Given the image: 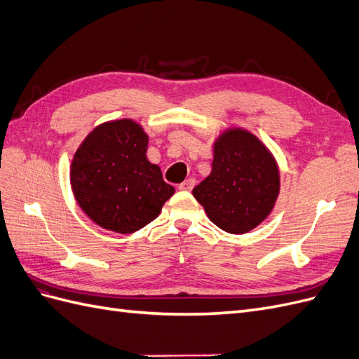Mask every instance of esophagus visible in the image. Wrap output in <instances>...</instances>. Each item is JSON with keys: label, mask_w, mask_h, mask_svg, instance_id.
<instances>
[{"label": "esophagus", "mask_w": 359, "mask_h": 359, "mask_svg": "<svg viewBox=\"0 0 359 359\" xmlns=\"http://www.w3.org/2000/svg\"><path fill=\"white\" fill-rule=\"evenodd\" d=\"M194 184H196V180L189 178V180H186L184 182H181L180 186H178V189H180V190H184V191H190V190L194 187Z\"/></svg>", "instance_id": "1"}]
</instances>
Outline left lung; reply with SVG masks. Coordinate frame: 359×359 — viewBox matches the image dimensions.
<instances>
[{
	"label": "left lung",
	"instance_id": "8db88e82",
	"mask_svg": "<svg viewBox=\"0 0 359 359\" xmlns=\"http://www.w3.org/2000/svg\"><path fill=\"white\" fill-rule=\"evenodd\" d=\"M278 190L274 157L256 136L233 128L215 142L211 173L193 189V196L215 226L241 235L266 219Z\"/></svg>",
	"mask_w": 359,
	"mask_h": 359
}]
</instances>
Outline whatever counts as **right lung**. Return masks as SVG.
Segmentation results:
<instances>
[{"mask_svg":"<svg viewBox=\"0 0 359 359\" xmlns=\"http://www.w3.org/2000/svg\"><path fill=\"white\" fill-rule=\"evenodd\" d=\"M148 136L132 119L94 128L76 151L70 181L90 219L118 233L153 222L173 193L157 165L147 158Z\"/></svg>","mask_w":359,"mask_h":359,"instance_id":"add662e5","label":"right lung"}]
</instances>
